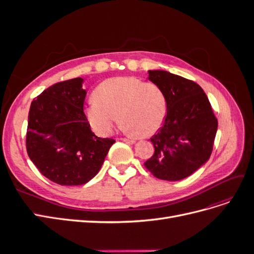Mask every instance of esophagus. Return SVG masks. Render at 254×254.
Segmentation results:
<instances>
[{
  "label": "esophagus",
  "instance_id": "34e87169",
  "mask_svg": "<svg viewBox=\"0 0 254 254\" xmlns=\"http://www.w3.org/2000/svg\"><path fill=\"white\" fill-rule=\"evenodd\" d=\"M120 140H121V141H123V142L127 143V144H133V143H134V140H131V139H126V137H121Z\"/></svg>",
  "mask_w": 254,
  "mask_h": 254
}]
</instances>
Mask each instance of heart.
<instances>
[{"mask_svg":"<svg viewBox=\"0 0 254 254\" xmlns=\"http://www.w3.org/2000/svg\"><path fill=\"white\" fill-rule=\"evenodd\" d=\"M86 115L98 134H109L119 115L126 132L149 136L163 124L166 96L158 84L133 76L109 78L95 89Z\"/></svg>","mask_w":254,"mask_h":254,"instance_id":"b5f03b06","label":"heart"}]
</instances>
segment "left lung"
Returning a JSON list of instances; mask_svg holds the SVG:
<instances>
[{"instance_id": "8db88e82", "label": "left lung", "mask_w": 254, "mask_h": 254, "mask_svg": "<svg viewBox=\"0 0 254 254\" xmlns=\"http://www.w3.org/2000/svg\"><path fill=\"white\" fill-rule=\"evenodd\" d=\"M149 80L166 96L167 112L150 137L153 155L144 166L161 180L178 181L196 172L209 160L218 122L201 87L166 71H149Z\"/></svg>"}]
</instances>
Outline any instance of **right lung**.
Returning <instances> with one entry per match:
<instances>
[{"label":"right lung","instance_id":"1","mask_svg":"<svg viewBox=\"0 0 254 254\" xmlns=\"http://www.w3.org/2000/svg\"><path fill=\"white\" fill-rule=\"evenodd\" d=\"M77 77L53 84L32 102L26 150L39 172L60 186H81L99 172L115 140L92 132Z\"/></svg>","mask_w":254,"mask_h":254}]
</instances>
